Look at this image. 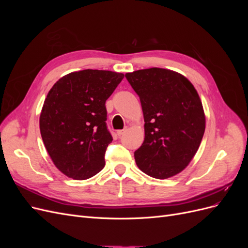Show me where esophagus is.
Returning <instances> with one entry per match:
<instances>
[{
  "label": "esophagus",
  "mask_w": 248,
  "mask_h": 248,
  "mask_svg": "<svg viewBox=\"0 0 248 248\" xmlns=\"http://www.w3.org/2000/svg\"><path fill=\"white\" fill-rule=\"evenodd\" d=\"M126 131H127L126 128H125V129H122V130H118V131H117V134H118L119 137H121V136H123V134H124Z\"/></svg>",
  "instance_id": "1"
}]
</instances>
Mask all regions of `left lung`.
<instances>
[{
  "label": "left lung",
  "instance_id": "obj_1",
  "mask_svg": "<svg viewBox=\"0 0 248 248\" xmlns=\"http://www.w3.org/2000/svg\"><path fill=\"white\" fill-rule=\"evenodd\" d=\"M125 77L140 97L145 120V140L134 152L137 166L156 179L179 174L196 155L205 132L197 90L182 74L157 67Z\"/></svg>",
  "mask_w": 248,
  "mask_h": 248
}]
</instances>
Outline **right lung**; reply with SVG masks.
<instances>
[{
	"label": "right lung",
	"mask_w": 248,
	"mask_h": 248,
	"mask_svg": "<svg viewBox=\"0 0 248 248\" xmlns=\"http://www.w3.org/2000/svg\"><path fill=\"white\" fill-rule=\"evenodd\" d=\"M123 73L86 69L71 72L52 86L39 119L41 137L52 162L67 177L86 180L104 166L112 140L106 101Z\"/></svg>",
	"instance_id": "right-lung-1"
}]
</instances>
